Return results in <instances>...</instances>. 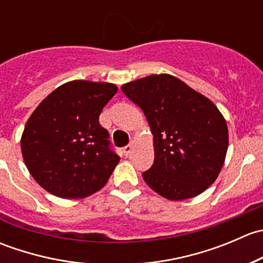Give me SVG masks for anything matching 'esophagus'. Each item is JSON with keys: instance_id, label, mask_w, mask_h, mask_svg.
<instances>
[{"instance_id": "34e87169", "label": "esophagus", "mask_w": 263, "mask_h": 263, "mask_svg": "<svg viewBox=\"0 0 263 263\" xmlns=\"http://www.w3.org/2000/svg\"><path fill=\"white\" fill-rule=\"evenodd\" d=\"M132 148H134V144H129V145H127V146H124L123 147V154L124 155H129V153H131L132 151Z\"/></svg>"}]
</instances>
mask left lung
Masks as SVG:
<instances>
[{
	"instance_id": "8db88e82",
	"label": "left lung",
	"mask_w": 263,
	"mask_h": 263,
	"mask_svg": "<svg viewBox=\"0 0 263 263\" xmlns=\"http://www.w3.org/2000/svg\"><path fill=\"white\" fill-rule=\"evenodd\" d=\"M146 117L154 136V164L142 173L151 190L171 201L208 190L227 156L225 118L205 95L168 73L122 85Z\"/></svg>"
}]
</instances>
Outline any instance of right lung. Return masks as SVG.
Returning a JSON list of instances; mask_svg holds the SVG:
<instances>
[{
    "label": "right lung",
    "mask_w": 263,
    "mask_h": 263,
    "mask_svg": "<svg viewBox=\"0 0 263 263\" xmlns=\"http://www.w3.org/2000/svg\"><path fill=\"white\" fill-rule=\"evenodd\" d=\"M117 90L110 82L68 81L31 113L21 153L29 173L47 192L84 198L108 182L119 156L109 148L99 116Z\"/></svg>",
    "instance_id": "1"
}]
</instances>
